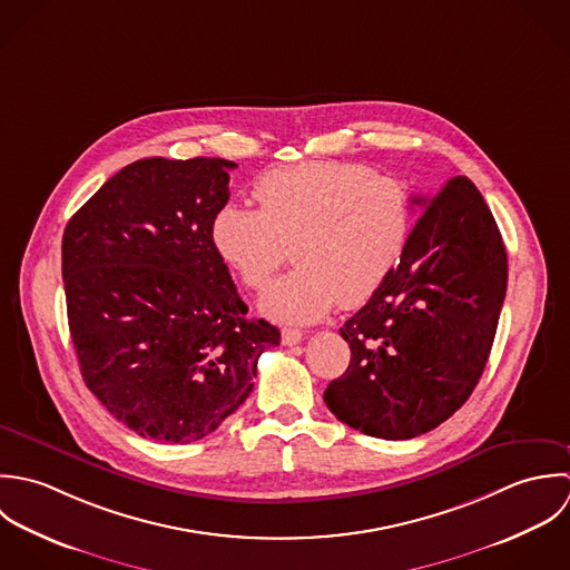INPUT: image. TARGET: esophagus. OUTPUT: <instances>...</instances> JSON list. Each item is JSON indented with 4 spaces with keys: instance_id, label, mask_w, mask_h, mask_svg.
Listing matches in <instances>:
<instances>
[{
    "instance_id": "34e87169",
    "label": "esophagus",
    "mask_w": 570,
    "mask_h": 570,
    "mask_svg": "<svg viewBox=\"0 0 570 570\" xmlns=\"http://www.w3.org/2000/svg\"><path fill=\"white\" fill-rule=\"evenodd\" d=\"M302 340H304V333L297 331V328H284L282 331V343L284 345H297Z\"/></svg>"
}]
</instances>
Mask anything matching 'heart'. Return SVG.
I'll return each mask as SVG.
<instances>
[{"label": "heart", "mask_w": 570, "mask_h": 570, "mask_svg": "<svg viewBox=\"0 0 570 570\" xmlns=\"http://www.w3.org/2000/svg\"><path fill=\"white\" fill-rule=\"evenodd\" d=\"M259 212L228 205L212 239L228 268L253 291L268 286L288 259L297 268L262 297L277 322L308 324L367 302L396 271L414 228L410 187L347 160H308L262 176L253 189Z\"/></svg>", "instance_id": "1"}]
</instances>
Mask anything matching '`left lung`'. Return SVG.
Here are the masks:
<instances>
[{
	"label": "left lung",
	"mask_w": 570,
	"mask_h": 570,
	"mask_svg": "<svg viewBox=\"0 0 570 570\" xmlns=\"http://www.w3.org/2000/svg\"><path fill=\"white\" fill-rule=\"evenodd\" d=\"M414 205L423 216L403 259L343 324L350 365L324 392L342 423L385 441L428 434L471 396L509 275L502 235L469 178Z\"/></svg>",
	"instance_id": "1"
}]
</instances>
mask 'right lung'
Instances as JSON below:
<instances>
[{"mask_svg": "<svg viewBox=\"0 0 570 570\" xmlns=\"http://www.w3.org/2000/svg\"><path fill=\"white\" fill-rule=\"evenodd\" d=\"M225 158L122 167L68 223V326L88 390L142 439L191 443L253 392L279 331L246 317L212 225L228 203Z\"/></svg>", "mask_w": 570, "mask_h": 570, "instance_id": "right-lung-1", "label": "right lung"}]
</instances>
